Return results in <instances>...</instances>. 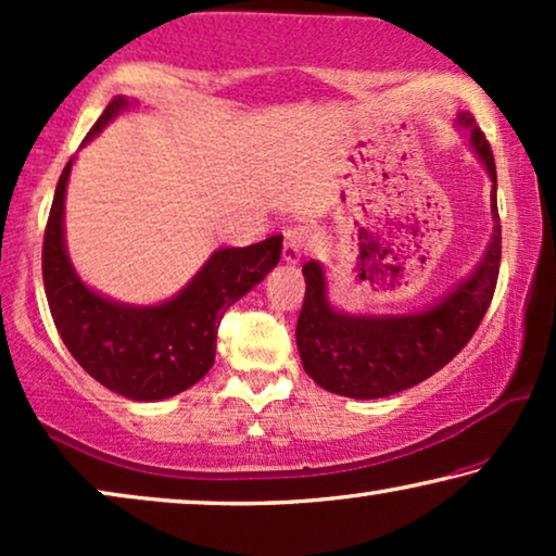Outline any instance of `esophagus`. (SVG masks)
<instances>
[{
    "label": "esophagus",
    "instance_id": "obj_1",
    "mask_svg": "<svg viewBox=\"0 0 556 556\" xmlns=\"http://www.w3.org/2000/svg\"><path fill=\"white\" fill-rule=\"evenodd\" d=\"M311 232L306 227H291V230H286V240H283V263L286 265H295L301 261V255L306 253L311 248Z\"/></svg>",
    "mask_w": 556,
    "mask_h": 556
}]
</instances>
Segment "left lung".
Returning a JSON list of instances; mask_svg holds the SVG:
<instances>
[{
	"instance_id": "obj_1",
	"label": "left lung",
	"mask_w": 556,
	"mask_h": 556,
	"mask_svg": "<svg viewBox=\"0 0 556 556\" xmlns=\"http://www.w3.org/2000/svg\"><path fill=\"white\" fill-rule=\"evenodd\" d=\"M458 131L491 179L493 232L481 261L466 278L428 306L405 314H346L331 301V283L318 261L303 265L306 299L295 326V344L306 375L326 392L352 400L397 394L443 369L468 344L496 291L501 223L496 164L489 141L470 113H458Z\"/></svg>"
}]
</instances>
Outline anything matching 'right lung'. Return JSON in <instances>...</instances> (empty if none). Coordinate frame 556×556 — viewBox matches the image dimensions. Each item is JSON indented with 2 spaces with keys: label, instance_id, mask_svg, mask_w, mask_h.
Wrapping results in <instances>:
<instances>
[{
  "label": "right lung",
  "instance_id": "obj_1",
  "mask_svg": "<svg viewBox=\"0 0 556 556\" xmlns=\"http://www.w3.org/2000/svg\"><path fill=\"white\" fill-rule=\"evenodd\" d=\"M116 96L86 136L93 141L121 113L139 111ZM75 159L60 174L42 245V280L52 321L75 362L96 382L136 402L189 390L215 364L219 318L276 268L283 235L248 248H219L172 299L139 306L90 288L67 255L65 194Z\"/></svg>",
  "mask_w": 556,
  "mask_h": 556
}]
</instances>
